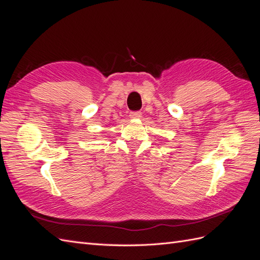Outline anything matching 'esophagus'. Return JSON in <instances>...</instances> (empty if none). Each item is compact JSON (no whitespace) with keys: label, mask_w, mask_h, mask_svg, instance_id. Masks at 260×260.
Returning <instances> with one entry per match:
<instances>
[{"label":"esophagus","mask_w":260,"mask_h":260,"mask_svg":"<svg viewBox=\"0 0 260 260\" xmlns=\"http://www.w3.org/2000/svg\"><path fill=\"white\" fill-rule=\"evenodd\" d=\"M142 117V113L141 112H132L130 113V118L132 119H139V118Z\"/></svg>","instance_id":"esophagus-1"}]
</instances>
